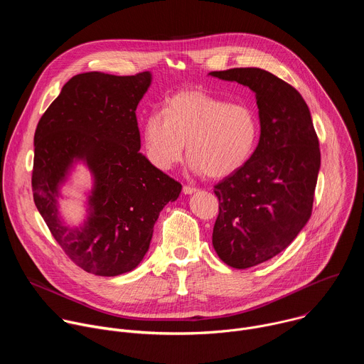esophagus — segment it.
Wrapping results in <instances>:
<instances>
[{
  "mask_svg": "<svg viewBox=\"0 0 364 364\" xmlns=\"http://www.w3.org/2000/svg\"><path fill=\"white\" fill-rule=\"evenodd\" d=\"M196 191H197V188L193 187V186H184V187H183V193H184V194H193V193H196Z\"/></svg>",
  "mask_w": 364,
  "mask_h": 364,
  "instance_id": "obj_1",
  "label": "esophagus"
}]
</instances>
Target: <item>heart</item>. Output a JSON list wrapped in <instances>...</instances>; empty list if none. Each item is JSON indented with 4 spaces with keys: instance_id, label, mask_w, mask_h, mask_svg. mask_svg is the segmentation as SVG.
I'll list each match as a JSON object with an SVG mask.
<instances>
[{
    "instance_id": "b5f03b06",
    "label": "heart",
    "mask_w": 364,
    "mask_h": 364,
    "mask_svg": "<svg viewBox=\"0 0 364 364\" xmlns=\"http://www.w3.org/2000/svg\"><path fill=\"white\" fill-rule=\"evenodd\" d=\"M259 134V119L246 103L228 102L200 89L174 93L163 112L151 111L142 125L148 160L170 170L184 155L197 173L222 178L250 159Z\"/></svg>"
}]
</instances>
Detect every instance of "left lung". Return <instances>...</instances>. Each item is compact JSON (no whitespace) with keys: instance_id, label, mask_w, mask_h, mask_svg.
<instances>
[{"instance_id":"obj_1","label":"left lung","mask_w":364,"mask_h":364,"mask_svg":"<svg viewBox=\"0 0 364 364\" xmlns=\"http://www.w3.org/2000/svg\"><path fill=\"white\" fill-rule=\"evenodd\" d=\"M210 75L252 89L261 121L250 159L215 186L213 247L226 265L246 269L281 253L311 218L320 144L305 100L289 83L257 68Z\"/></svg>"}]
</instances>
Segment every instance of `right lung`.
Returning a JSON list of instances; mask_svg holds the SVG:
<instances>
[{
  "label": "right lung",
  "mask_w": 364,
  "mask_h": 364,
  "mask_svg": "<svg viewBox=\"0 0 364 364\" xmlns=\"http://www.w3.org/2000/svg\"><path fill=\"white\" fill-rule=\"evenodd\" d=\"M151 73L73 76L40 118L31 187L37 210L72 262L89 274L117 277L145 256L160 212L181 184L139 152L136 107ZM76 161L92 171L88 219L79 230L58 219V187Z\"/></svg>",
  "instance_id": "obj_1"
}]
</instances>
